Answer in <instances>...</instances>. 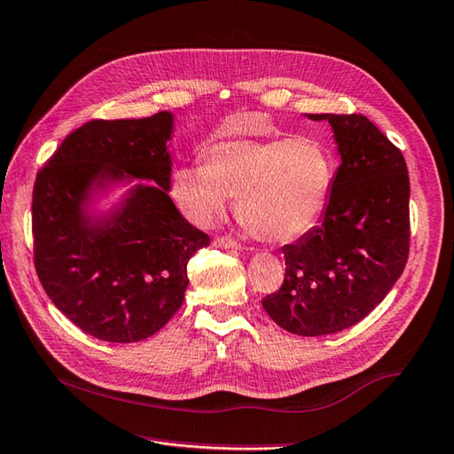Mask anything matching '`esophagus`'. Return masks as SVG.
Returning <instances> with one entry per match:
<instances>
[{
	"label": "esophagus",
	"instance_id": "1",
	"mask_svg": "<svg viewBox=\"0 0 454 454\" xmlns=\"http://www.w3.org/2000/svg\"><path fill=\"white\" fill-rule=\"evenodd\" d=\"M215 247H220V249H231V251H238L241 249V246L238 244V241H234L231 238H216L215 239Z\"/></svg>",
	"mask_w": 454,
	"mask_h": 454
}]
</instances>
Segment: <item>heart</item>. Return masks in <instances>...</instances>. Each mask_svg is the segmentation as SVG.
I'll return each instance as SVG.
<instances>
[{
	"mask_svg": "<svg viewBox=\"0 0 454 454\" xmlns=\"http://www.w3.org/2000/svg\"><path fill=\"white\" fill-rule=\"evenodd\" d=\"M334 158L311 137L228 139L205 162H185L172 177L184 215L208 226L238 197V216L255 238L288 244L317 224L334 184Z\"/></svg>",
	"mask_w": 454,
	"mask_h": 454,
	"instance_id": "heart-1",
	"label": "heart"
}]
</instances>
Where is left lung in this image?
Listing matches in <instances>:
<instances>
[{"instance_id": "obj_1", "label": "left lung", "mask_w": 454, "mask_h": 454, "mask_svg": "<svg viewBox=\"0 0 454 454\" xmlns=\"http://www.w3.org/2000/svg\"><path fill=\"white\" fill-rule=\"evenodd\" d=\"M329 121L340 166L319 226L284 246L286 275L262 298L269 317L298 336L340 333L383 301L410 244L404 156L360 114H305Z\"/></svg>"}]
</instances>
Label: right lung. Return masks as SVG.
<instances>
[{"instance_id": "add662e5", "label": "right lung", "mask_w": 454, "mask_h": 454, "mask_svg": "<svg viewBox=\"0 0 454 454\" xmlns=\"http://www.w3.org/2000/svg\"><path fill=\"white\" fill-rule=\"evenodd\" d=\"M174 114L94 120L36 176L35 267L48 298L94 339H149L182 308L208 236L170 197Z\"/></svg>"}]
</instances>
